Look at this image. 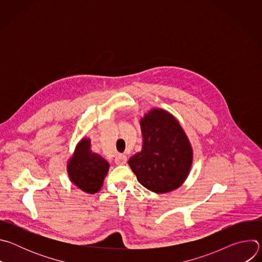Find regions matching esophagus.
I'll list each match as a JSON object with an SVG mask.
<instances>
[{
    "label": "esophagus",
    "instance_id": "obj_1",
    "mask_svg": "<svg viewBox=\"0 0 262 262\" xmlns=\"http://www.w3.org/2000/svg\"><path fill=\"white\" fill-rule=\"evenodd\" d=\"M126 161H127V158L124 155H118L115 159V163L117 165H124L126 163Z\"/></svg>",
    "mask_w": 262,
    "mask_h": 262
}]
</instances>
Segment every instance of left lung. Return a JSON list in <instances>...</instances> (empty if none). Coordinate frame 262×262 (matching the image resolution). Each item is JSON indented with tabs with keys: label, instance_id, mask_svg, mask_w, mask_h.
<instances>
[{
	"label": "left lung",
	"instance_id": "left-lung-1",
	"mask_svg": "<svg viewBox=\"0 0 262 262\" xmlns=\"http://www.w3.org/2000/svg\"><path fill=\"white\" fill-rule=\"evenodd\" d=\"M142 150L128 160L138 181L164 194L178 189L188 177L193 149L179 122L169 112L152 108L140 121Z\"/></svg>",
	"mask_w": 262,
	"mask_h": 262
}]
</instances>
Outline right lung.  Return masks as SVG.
Instances as JSON below:
<instances>
[{
  "instance_id": "obj_1",
  "label": "right lung",
  "mask_w": 262,
  "mask_h": 262,
  "mask_svg": "<svg viewBox=\"0 0 262 262\" xmlns=\"http://www.w3.org/2000/svg\"><path fill=\"white\" fill-rule=\"evenodd\" d=\"M89 139H82L68 162L67 172L72 183L88 194L97 193L108 171V163L91 150Z\"/></svg>"
}]
</instances>
